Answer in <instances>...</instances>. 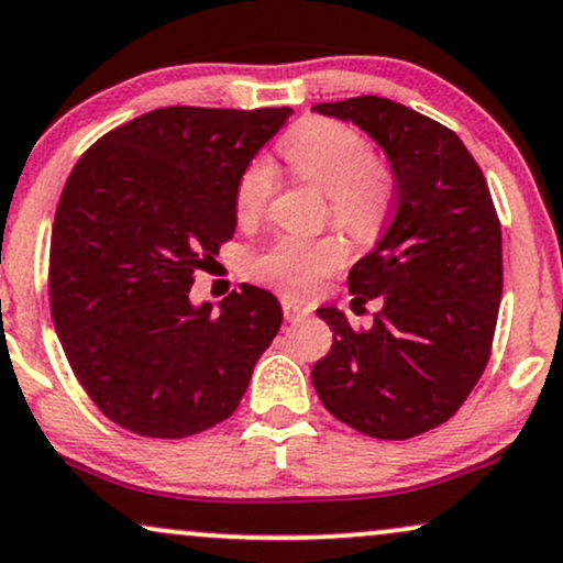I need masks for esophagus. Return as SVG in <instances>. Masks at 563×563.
Segmentation results:
<instances>
[{
  "label": "esophagus",
  "mask_w": 563,
  "mask_h": 563,
  "mask_svg": "<svg viewBox=\"0 0 563 563\" xmlns=\"http://www.w3.org/2000/svg\"><path fill=\"white\" fill-rule=\"evenodd\" d=\"M282 310H284V319L287 321H300V319H306V316L313 313V308L306 306V302L289 300V297H284L282 300Z\"/></svg>",
  "instance_id": "esophagus-1"
}]
</instances>
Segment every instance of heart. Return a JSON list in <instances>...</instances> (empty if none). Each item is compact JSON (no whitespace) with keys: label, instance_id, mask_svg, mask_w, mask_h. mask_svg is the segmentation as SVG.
Here are the masks:
<instances>
[{"label":"heart","instance_id":"obj_1","mask_svg":"<svg viewBox=\"0 0 563 563\" xmlns=\"http://www.w3.org/2000/svg\"><path fill=\"white\" fill-rule=\"evenodd\" d=\"M282 155L295 174L327 191L332 218L353 236H372L385 223L395 195L393 170L374 157L372 142L355 125L329 118L306 121L284 139ZM274 189V165L257 157L236 181V218L257 221ZM345 263L347 247L340 236L279 234L250 257V276L287 297H308Z\"/></svg>","mask_w":563,"mask_h":563}]
</instances>
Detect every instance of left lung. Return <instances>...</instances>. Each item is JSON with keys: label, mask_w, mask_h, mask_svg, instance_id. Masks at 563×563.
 Here are the masks:
<instances>
[{"label": "left lung", "mask_w": 563, "mask_h": 563, "mask_svg": "<svg viewBox=\"0 0 563 563\" xmlns=\"http://www.w3.org/2000/svg\"><path fill=\"white\" fill-rule=\"evenodd\" d=\"M313 110L358 123L395 174L393 221L347 274L353 308H382L368 329L319 308L334 342L313 366V387L355 432L416 438L464 406L490 361L504 295L498 213L477 161L448 125L385 97Z\"/></svg>", "instance_id": "left-lung-1"}]
</instances>
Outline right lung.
I'll return each instance as SVG.
<instances>
[{"label":"right lung","mask_w":563,"mask_h":563,"mask_svg":"<svg viewBox=\"0 0 563 563\" xmlns=\"http://www.w3.org/2000/svg\"><path fill=\"white\" fill-rule=\"evenodd\" d=\"M289 108L174 104L97 139L73 165L49 244V308L78 385L118 427L181 440L240 406L282 327L266 289L195 308V271L234 236L242 170Z\"/></svg>","instance_id":"add662e5"}]
</instances>
